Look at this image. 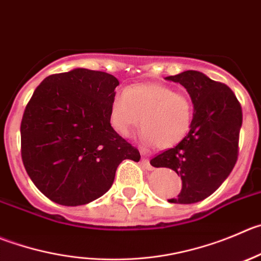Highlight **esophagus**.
<instances>
[{"label":"esophagus","instance_id":"obj_1","mask_svg":"<svg viewBox=\"0 0 261 261\" xmlns=\"http://www.w3.org/2000/svg\"><path fill=\"white\" fill-rule=\"evenodd\" d=\"M142 165L147 170H152V166H150V164H149V160H148L147 157H144V155L142 157Z\"/></svg>","mask_w":261,"mask_h":261}]
</instances>
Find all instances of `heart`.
<instances>
[{
    "instance_id": "b5f03b06",
    "label": "heart",
    "mask_w": 261,
    "mask_h": 261,
    "mask_svg": "<svg viewBox=\"0 0 261 261\" xmlns=\"http://www.w3.org/2000/svg\"><path fill=\"white\" fill-rule=\"evenodd\" d=\"M111 125L128 136L142 122L144 144L167 149L188 135L193 122V104L186 94L157 82L138 84L114 94L109 109Z\"/></svg>"
}]
</instances>
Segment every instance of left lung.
I'll use <instances>...</instances> for the list:
<instances>
[{
  "instance_id": "obj_1",
  "label": "left lung",
  "mask_w": 261,
  "mask_h": 261,
  "mask_svg": "<svg viewBox=\"0 0 261 261\" xmlns=\"http://www.w3.org/2000/svg\"><path fill=\"white\" fill-rule=\"evenodd\" d=\"M188 91L193 122L176 147L150 160L154 167H169L181 179V191L171 203L191 204L207 198L229 176L237 162L242 109L226 85L197 70L169 75Z\"/></svg>"
}]
</instances>
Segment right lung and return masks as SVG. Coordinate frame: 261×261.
I'll return each instance as SVG.
<instances>
[{
	"instance_id": "1",
	"label": "right lung",
	"mask_w": 261,
	"mask_h": 261,
	"mask_svg": "<svg viewBox=\"0 0 261 261\" xmlns=\"http://www.w3.org/2000/svg\"><path fill=\"white\" fill-rule=\"evenodd\" d=\"M118 85L106 72L74 68L46 77L27 104L20 125L24 167L55 203L95 201L109 191L123 160H140L111 126Z\"/></svg>"
}]
</instances>
